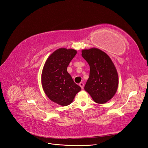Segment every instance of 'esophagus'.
I'll list each match as a JSON object with an SVG mask.
<instances>
[{
	"mask_svg": "<svg viewBox=\"0 0 148 148\" xmlns=\"http://www.w3.org/2000/svg\"><path fill=\"white\" fill-rule=\"evenodd\" d=\"M79 85H80V87H81V88H82V89H83V88H84V83H83V82H80V83L79 84Z\"/></svg>",
	"mask_w": 148,
	"mask_h": 148,
	"instance_id": "1",
	"label": "esophagus"
}]
</instances>
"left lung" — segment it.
Wrapping results in <instances>:
<instances>
[{
    "mask_svg": "<svg viewBox=\"0 0 148 148\" xmlns=\"http://www.w3.org/2000/svg\"><path fill=\"white\" fill-rule=\"evenodd\" d=\"M82 56L90 66V75L84 89L99 104L106 103L117 92V70L109 56L98 49L83 50Z\"/></svg>",
    "mask_w": 148,
    "mask_h": 148,
    "instance_id": "1",
    "label": "left lung"
}]
</instances>
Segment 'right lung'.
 Instances as JSON below:
<instances>
[{
  "mask_svg": "<svg viewBox=\"0 0 148 148\" xmlns=\"http://www.w3.org/2000/svg\"><path fill=\"white\" fill-rule=\"evenodd\" d=\"M77 53L74 49H59L46 61L42 73V84L47 96L61 106H68L81 88L68 73L67 68Z\"/></svg>",
  "mask_w": 148,
  "mask_h": 148,
  "instance_id": "1",
  "label": "right lung"
}]
</instances>
